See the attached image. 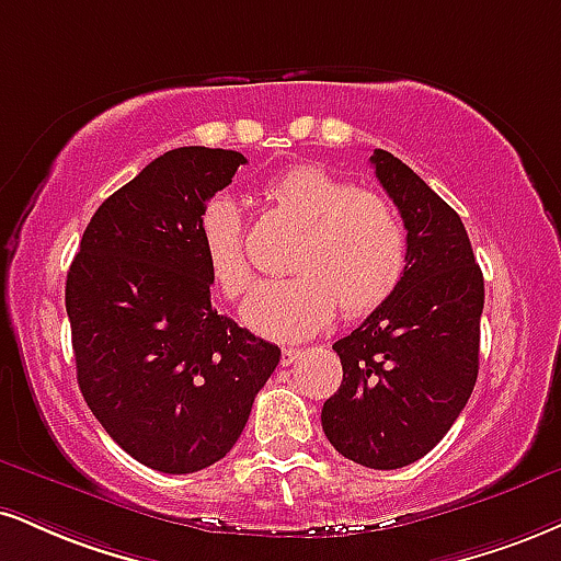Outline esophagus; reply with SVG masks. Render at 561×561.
Returning a JSON list of instances; mask_svg holds the SVG:
<instances>
[{
  "label": "esophagus",
  "mask_w": 561,
  "mask_h": 561,
  "mask_svg": "<svg viewBox=\"0 0 561 561\" xmlns=\"http://www.w3.org/2000/svg\"><path fill=\"white\" fill-rule=\"evenodd\" d=\"M300 355H302L300 347H285L282 350V366H293Z\"/></svg>",
  "instance_id": "1"
}]
</instances>
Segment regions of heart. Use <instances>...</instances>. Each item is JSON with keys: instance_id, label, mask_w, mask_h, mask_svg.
<instances>
[{"instance_id": "b5f03b06", "label": "heart", "mask_w": 561, "mask_h": 561, "mask_svg": "<svg viewBox=\"0 0 561 561\" xmlns=\"http://www.w3.org/2000/svg\"><path fill=\"white\" fill-rule=\"evenodd\" d=\"M268 201L300 227L289 279L266 282L242 306V321L279 342L306 340L334 319H363L397 293L408 272V229L387 195L360 191L319 164H300L266 185ZM198 238L216 289L238 300L253 285L245 225L227 195L201 208Z\"/></svg>"}]
</instances>
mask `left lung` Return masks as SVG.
I'll list each match as a JSON object with an SVG mask.
<instances>
[{"label":"left lung","instance_id":"8db88e82","mask_svg":"<svg viewBox=\"0 0 561 561\" xmlns=\"http://www.w3.org/2000/svg\"><path fill=\"white\" fill-rule=\"evenodd\" d=\"M376 178L408 229L400 289L334 342L342 383L321 426L342 457L374 470L421 460L473 394L483 274L462 219L417 174L376 148Z\"/></svg>","mask_w":561,"mask_h":561}]
</instances>
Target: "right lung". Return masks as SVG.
<instances>
[{
	"mask_svg": "<svg viewBox=\"0 0 561 561\" xmlns=\"http://www.w3.org/2000/svg\"><path fill=\"white\" fill-rule=\"evenodd\" d=\"M245 157L185 146L153 159L88 221L67 272L78 387L127 455L195 473L234 447L279 347L216 313L201 208Z\"/></svg>",
	"mask_w": 561,
	"mask_h": 561,
	"instance_id": "add662e5",
	"label": "right lung"
}]
</instances>
